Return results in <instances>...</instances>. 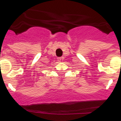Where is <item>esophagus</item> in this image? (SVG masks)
Segmentation results:
<instances>
[{
    "label": "esophagus",
    "mask_w": 121,
    "mask_h": 121,
    "mask_svg": "<svg viewBox=\"0 0 121 121\" xmlns=\"http://www.w3.org/2000/svg\"><path fill=\"white\" fill-rule=\"evenodd\" d=\"M62 59V57H58V58H57V60H58L59 62H61Z\"/></svg>",
    "instance_id": "34e87169"
}]
</instances>
